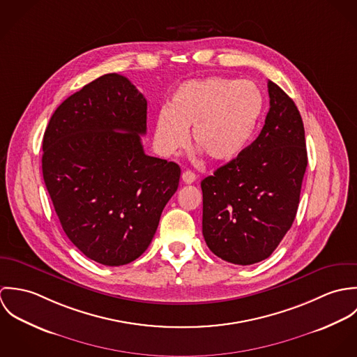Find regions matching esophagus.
Wrapping results in <instances>:
<instances>
[{"mask_svg": "<svg viewBox=\"0 0 357 357\" xmlns=\"http://www.w3.org/2000/svg\"><path fill=\"white\" fill-rule=\"evenodd\" d=\"M181 178H183V181H184L185 184H192V183L197 180V176H195V173L191 172V170H184L183 174H181Z\"/></svg>", "mask_w": 357, "mask_h": 357, "instance_id": "esophagus-1", "label": "esophagus"}]
</instances>
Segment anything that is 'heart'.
I'll return each mask as SVG.
<instances>
[{
	"instance_id": "obj_1",
	"label": "heart",
	"mask_w": 357,
	"mask_h": 357,
	"mask_svg": "<svg viewBox=\"0 0 357 357\" xmlns=\"http://www.w3.org/2000/svg\"><path fill=\"white\" fill-rule=\"evenodd\" d=\"M264 111V96L250 81L222 77L181 84L155 121L160 153H174L188 140L213 162L224 163L246 150Z\"/></svg>"
}]
</instances>
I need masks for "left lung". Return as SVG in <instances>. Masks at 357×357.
I'll return each instance as SVG.
<instances>
[{
    "instance_id": "1",
    "label": "left lung",
    "mask_w": 357,
    "mask_h": 357,
    "mask_svg": "<svg viewBox=\"0 0 357 357\" xmlns=\"http://www.w3.org/2000/svg\"><path fill=\"white\" fill-rule=\"evenodd\" d=\"M265 125L246 150L202 180V232L224 261L252 265L273 253L297 214L307 165L294 102L268 81Z\"/></svg>"
}]
</instances>
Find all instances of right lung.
I'll use <instances>...</instances> for the list:
<instances>
[{
	"instance_id": "add662e5",
	"label": "right lung",
	"mask_w": 357,
	"mask_h": 357,
	"mask_svg": "<svg viewBox=\"0 0 357 357\" xmlns=\"http://www.w3.org/2000/svg\"><path fill=\"white\" fill-rule=\"evenodd\" d=\"M147 100L105 74L61 102L43 142V174L68 239L88 258L119 266L143 255L180 166L146 155Z\"/></svg>"
}]
</instances>
